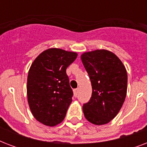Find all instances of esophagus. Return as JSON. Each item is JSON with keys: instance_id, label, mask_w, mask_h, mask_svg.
Here are the masks:
<instances>
[{"instance_id": "esophagus-1", "label": "esophagus", "mask_w": 147, "mask_h": 147, "mask_svg": "<svg viewBox=\"0 0 147 147\" xmlns=\"http://www.w3.org/2000/svg\"><path fill=\"white\" fill-rule=\"evenodd\" d=\"M73 92H74V95L75 96H77L78 95V88H76V89L73 90Z\"/></svg>"}]
</instances>
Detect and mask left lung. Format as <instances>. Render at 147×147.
<instances>
[{"label": "left lung", "instance_id": "1", "mask_svg": "<svg viewBox=\"0 0 147 147\" xmlns=\"http://www.w3.org/2000/svg\"><path fill=\"white\" fill-rule=\"evenodd\" d=\"M81 59L92 86V97L83 105L85 118L96 125L109 123L125 100L127 88L125 67L115 54L105 49L83 53Z\"/></svg>", "mask_w": 147, "mask_h": 147}]
</instances>
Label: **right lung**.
Here are the masks:
<instances>
[{
    "instance_id": "add662e5",
    "label": "right lung",
    "mask_w": 147,
    "mask_h": 147,
    "mask_svg": "<svg viewBox=\"0 0 147 147\" xmlns=\"http://www.w3.org/2000/svg\"><path fill=\"white\" fill-rule=\"evenodd\" d=\"M77 53L49 49L38 55L29 70L27 99L32 114L38 121L53 127L64 120L73 92L66 69Z\"/></svg>"
}]
</instances>
